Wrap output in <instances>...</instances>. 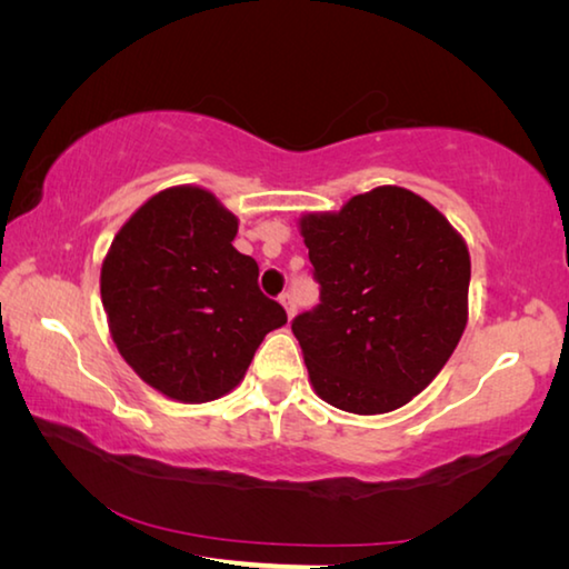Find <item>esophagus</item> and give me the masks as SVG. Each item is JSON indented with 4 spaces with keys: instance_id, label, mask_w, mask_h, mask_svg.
Segmentation results:
<instances>
[{
    "instance_id": "34e87169",
    "label": "esophagus",
    "mask_w": 569,
    "mask_h": 569,
    "mask_svg": "<svg viewBox=\"0 0 569 569\" xmlns=\"http://www.w3.org/2000/svg\"><path fill=\"white\" fill-rule=\"evenodd\" d=\"M281 303L286 306V313H288V319H293V313H296V301H293V296L291 293H281Z\"/></svg>"
}]
</instances>
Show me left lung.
<instances>
[{"mask_svg":"<svg viewBox=\"0 0 569 569\" xmlns=\"http://www.w3.org/2000/svg\"><path fill=\"white\" fill-rule=\"evenodd\" d=\"M301 236L321 303L291 329L316 393L366 417L409 403L465 333L467 243L397 186L353 196L339 213L303 216Z\"/></svg>","mask_w":569,"mask_h":569,"instance_id":"1","label":"left lung"}]
</instances>
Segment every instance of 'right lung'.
I'll return each mask as SVG.
<instances>
[{"label": "right lung", "mask_w": 569, "mask_h": 569, "mask_svg": "<svg viewBox=\"0 0 569 569\" xmlns=\"http://www.w3.org/2000/svg\"><path fill=\"white\" fill-rule=\"evenodd\" d=\"M238 218L192 186L152 196L114 236L100 293L112 341L170 399L203 403L236 389L283 306L238 253Z\"/></svg>", "instance_id": "right-lung-1"}]
</instances>
